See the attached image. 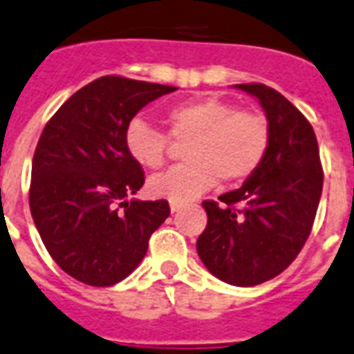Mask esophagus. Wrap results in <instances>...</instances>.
I'll return each instance as SVG.
<instances>
[{
  "label": "esophagus",
  "instance_id": "1",
  "mask_svg": "<svg viewBox=\"0 0 354 354\" xmlns=\"http://www.w3.org/2000/svg\"><path fill=\"white\" fill-rule=\"evenodd\" d=\"M169 208H171V212H179L180 208H183V203L169 201Z\"/></svg>",
  "mask_w": 354,
  "mask_h": 354
}]
</instances>
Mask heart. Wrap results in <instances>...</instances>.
<instances>
[{
	"label": "heart",
	"mask_w": 354,
	"mask_h": 354,
	"mask_svg": "<svg viewBox=\"0 0 354 354\" xmlns=\"http://www.w3.org/2000/svg\"><path fill=\"white\" fill-rule=\"evenodd\" d=\"M164 123L175 142H185L183 157L188 160L177 168L158 174L147 186L153 196L169 201L188 203L210 190L221 179L238 185L262 166L271 131L264 114L238 111L214 95H199L169 106ZM125 151L146 169L160 168L169 149V138L142 118L125 127Z\"/></svg>",
	"instance_id": "obj_1"
}]
</instances>
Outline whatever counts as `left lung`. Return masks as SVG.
Listing matches in <instances>:
<instances>
[{
    "label": "left lung",
    "instance_id": "1",
    "mask_svg": "<svg viewBox=\"0 0 354 354\" xmlns=\"http://www.w3.org/2000/svg\"><path fill=\"white\" fill-rule=\"evenodd\" d=\"M257 97L270 123L264 162L238 190L203 201L208 221L197 238L207 270L232 286H257L286 270L305 245L322 197L316 134L277 90L234 84Z\"/></svg>",
    "mask_w": 354,
    "mask_h": 354
}]
</instances>
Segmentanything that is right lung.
<instances>
[{
	"label": "right lung",
	"instance_id": "add662e5",
	"mask_svg": "<svg viewBox=\"0 0 354 354\" xmlns=\"http://www.w3.org/2000/svg\"><path fill=\"white\" fill-rule=\"evenodd\" d=\"M175 86L106 75L77 90L46 123L32 157L29 207L51 259L90 286H112L146 257L169 216L166 199L140 201L142 166L125 127Z\"/></svg>",
	"mask_w": 354,
	"mask_h": 354
}]
</instances>
